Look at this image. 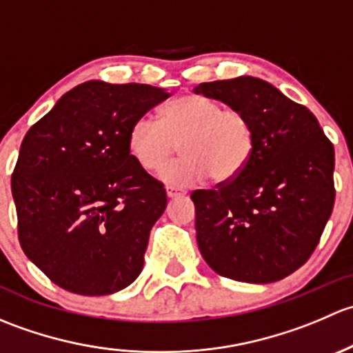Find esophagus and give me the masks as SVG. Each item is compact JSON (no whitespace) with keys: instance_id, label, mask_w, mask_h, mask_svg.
Wrapping results in <instances>:
<instances>
[{"instance_id":"esophagus-1","label":"esophagus","mask_w":353,"mask_h":353,"mask_svg":"<svg viewBox=\"0 0 353 353\" xmlns=\"http://www.w3.org/2000/svg\"><path fill=\"white\" fill-rule=\"evenodd\" d=\"M184 194H186V191L177 190V188H174V186H167V198L174 199V198L184 196Z\"/></svg>"}]
</instances>
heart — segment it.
<instances>
[{
  "instance_id": "obj_1",
  "label": "heart",
  "mask_w": 353,
  "mask_h": 353,
  "mask_svg": "<svg viewBox=\"0 0 353 353\" xmlns=\"http://www.w3.org/2000/svg\"><path fill=\"white\" fill-rule=\"evenodd\" d=\"M254 128L244 112L190 94L160 110V123L148 116L134 121L128 133V150L141 169L157 172L179 145L183 159L165 167L160 179L174 188H190L206 176L216 184L239 177L254 154Z\"/></svg>"
}]
</instances>
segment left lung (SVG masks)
<instances>
[{"label": "left lung", "mask_w": 353, "mask_h": 353, "mask_svg": "<svg viewBox=\"0 0 353 353\" xmlns=\"http://www.w3.org/2000/svg\"><path fill=\"white\" fill-rule=\"evenodd\" d=\"M193 92L244 112L256 137L239 177L191 194L199 252L230 280L285 279L307 261L333 212V145L311 110L261 78L208 81Z\"/></svg>", "instance_id": "8db88e82"}]
</instances>
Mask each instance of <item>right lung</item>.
<instances>
[{
    "mask_svg": "<svg viewBox=\"0 0 353 353\" xmlns=\"http://www.w3.org/2000/svg\"><path fill=\"white\" fill-rule=\"evenodd\" d=\"M167 97L145 83L85 81L25 134L12 176L19 239L56 285L108 295L143 270L167 194L131 159L128 133Z\"/></svg>",
    "mask_w": 353,
    "mask_h": 353,
    "instance_id": "1",
    "label": "right lung"
}]
</instances>
